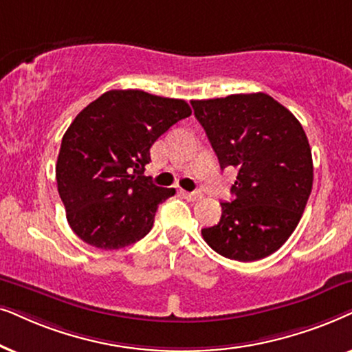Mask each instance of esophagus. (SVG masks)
Here are the masks:
<instances>
[{
    "label": "esophagus",
    "instance_id": "1",
    "mask_svg": "<svg viewBox=\"0 0 352 352\" xmlns=\"http://www.w3.org/2000/svg\"><path fill=\"white\" fill-rule=\"evenodd\" d=\"M184 196H185L186 199H190V201H198V199L203 198V193H201L199 190H196V191H184Z\"/></svg>",
    "mask_w": 352,
    "mask_h": 352
}]
</instances>
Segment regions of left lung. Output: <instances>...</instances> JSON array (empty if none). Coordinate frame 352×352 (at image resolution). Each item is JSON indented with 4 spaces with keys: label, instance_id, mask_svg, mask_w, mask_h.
<instances>
[{
    "label": "left lung",
    "instance_id": "1",
    "mask_svg": "<svg viewBox=\"0 0 352 352\" xmlns=\"http://www.w3.org/2000/svg\"><path fill=\"white\" fill-rule=\"evenodd\" d=\"M220 168L238 170L233 199L203 228L220 256L251 262L283 246L298 227L312 190V153L306 132L287 107L265 93L191 101Z\"/></svg>",
    "mask_w": 352,
    "mask_h": 352
}]
</instances>
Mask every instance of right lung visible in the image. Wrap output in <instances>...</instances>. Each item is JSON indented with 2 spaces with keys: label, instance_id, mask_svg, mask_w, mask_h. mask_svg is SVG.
Listing matches in <instances>:
<instances>
[{
  "label": "right lung",
  "instance_id": "right-lung-1",
  "mask_svg": "<svg viewBox=\"0 0 352 352\" xmlns=\"http://www.w3.org/2000/svg\"><path fill=\"white\" fill-rule=\"evenodd\" d=\"M191 116L184 100L142 90H111L75 117L60 143L56 182L75 235L119 250L151 230L157 206L175 195L144 177L149 148Z\"/></svg>",
  "mask_w": 352,
  "mask_h": 352
}]
</instances>
